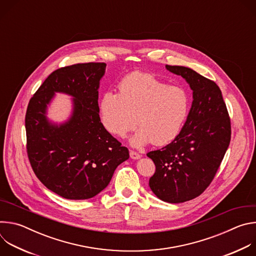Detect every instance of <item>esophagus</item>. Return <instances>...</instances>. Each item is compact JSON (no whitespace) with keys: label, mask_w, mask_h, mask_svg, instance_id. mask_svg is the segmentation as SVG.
<instances>
[{"label":"esophagus","mask_w":256,"mask_h":256,"mask_svg":"<svg viewBox=\"0 0 256 256\" xmlns=\"http://www.w3.org/2000/svg\"><path fill=\"white\" fill-rule=\"evenodd\" d=\"M130 158H132V159H134V160H138V159H140V155L138 152L132 151V150H130Z\"/></svg>","instance_id":"34e87169"}]
</instances>
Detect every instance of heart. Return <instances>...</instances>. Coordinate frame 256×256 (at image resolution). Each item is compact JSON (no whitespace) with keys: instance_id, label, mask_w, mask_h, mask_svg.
I'll list each match as a JSON object with an SVG mask.
<instances>
[{"instance_id":"1","label":"heart","mask_w":256,"mask_h":256,"mask_svg":"<svg viewBox=\"0 0 256 256\" xmlns=\"http://www.w3.org/2000/svg\"><path fill=\"white\" fill-rule=\"evenodd\" d=\"M118 90L106 91L99 102L100 120L109 134L124 138L138 124L130 138L134 147L150 142L165 146L178 136L190 107L186 89L134 72L120 81Z\"/></svg>"}]
</instances>
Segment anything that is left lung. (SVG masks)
I'll list each match as a JSON object with an SVG mask.
<instances>
[{
    "mask_svg": "<svg viewBox=\"0 0 256 256\" xmlns=\"http://www.w3.org/2000/svg\"><path fill=\"white\" fill-rule=\"evenodd\" d=\"M166 68L192 90V104L178 136L147 154L156 166L149 186L163 202L179 204L202 194L210 184L231 140V122L222 92L212 80L181 66Z\"/></svg>",
    "mask_w": 256,
    "mask_h": 256,
    "instance_id": "8db88e82",
    "label": "left lung"
}]
</instances>
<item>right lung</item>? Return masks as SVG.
Returning <instances> with one entry per match:
<instances>
[{
    "label": "right lung",
    "mask_w": 256,
    "mask_h": 256,
    "mask_svg": "<svg viewBox=\"0 0 256 256\" xmlns=\"http://www.w3.org/2000/svg\"><path fill=\"white\" fill-rule=\"evenodd\" d=\"M105 68V62H87L58 68L28 103L25 128L31 167L50 190L66 200L98 194L130 157L100 120L98 88ZM56 92L74 97L72 116L60 125L46 116Z\"/></svg>",
    "instance_id": "1"
}]
</instances>
